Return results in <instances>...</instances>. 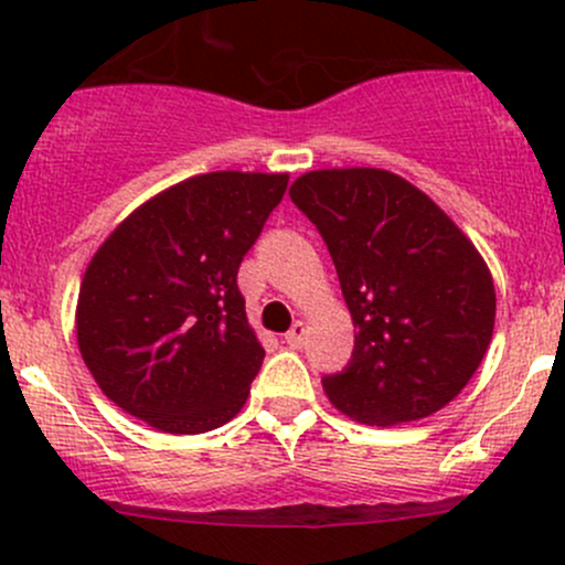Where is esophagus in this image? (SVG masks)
Listing matches in <instances>:
<instances>
[{"label": "esophagus", "mask_w": 565, "mask_h": 565, "mask_svg": "<svg viewBox=\"0 0 565 565\" xmlns=\"http://www.w3.org/2000/svg\"><path fill=\"white\" fill-rule=\"evenodd\" d=\"M306 324H302V322H295L292 324V330H289L287 332V335H284V341H287L289 343V347H292V349H300L302 347V343H306Z\"/></svg>", "instance_id": "esophagus-1"}]
</instances>
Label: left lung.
Wrapping results in <instances>:
<instances>
[{
    "label": "left lung",
    "instance_id": "obj_1",
    "mask_svg": "<svg viewBox=\"0 0 565 565\" xmlns=\"http://www.w3.org/2000/svg\"><path fill=\"white\" fill-rule=\"evenodd\" d=\"M289 198L328 243L358 328L349 365L322 379L332 406L376 427L447 406L495 324L482 254L425 192L387 170H313Z\"/></svg>",
    "mask_w": 565,
    "mask_h": 565
}]
</instances>
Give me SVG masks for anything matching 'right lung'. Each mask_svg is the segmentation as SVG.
<instances>
[{
	"label": "right lung",
	"mask_w": 565,
	"mask_h": 565,
	"mask_svg": "<svg viewBox=\"0 0 565 565\" xmlns=\"http://www.w3.org/2000/svg\"><path fill=\"white\" fill-rule=\"evenodd\" d=\"M287 173L186 178L129 213L83 276L75 330L99 390L157 430L194 436L235 417L265 360L237 267L287 192Z\"/></svg>",
	"instance_id": "add662e5"
}]
</instances>
